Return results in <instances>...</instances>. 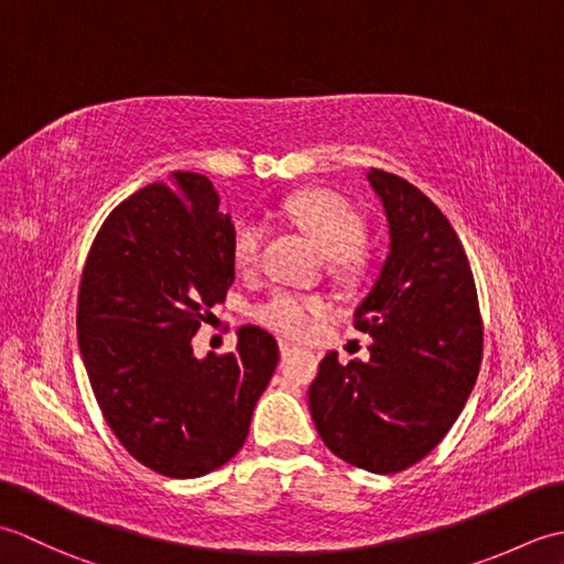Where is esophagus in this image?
<instances>
[{
    "label": "esophagus",
    "instance_id": "esophagus-1",
    "mask_svg": "<svg viewBox=\"0 0 564 564\" xmlns=\"http://www.w3.org/2000/svg\"><path fill=\"white\" fill-rule=\"evenodd\" d=\"M279 349H281V356H283V358H285V356H291V354H295V351H297L293 344H289V341H283V339L279 341Z\"/></svg>",
    "mask_w": 564,
    "mask_h": 564
}]
</instances>
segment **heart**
Instances as JSON below:
<instances>
[{
  "instance_id": "heart-1",
  "label": "heart",
  "mask_w": 564,
  "mask_h": 564,
  "mask_svg": "<svg viewBox=\"0 0 564 564\" xmlns=\"http://www.w3.org/2000/svg\"><path fill=\"white\" fill-rule=\"evenodd\" d=\"M283 215L315 239L329 259V267L339 275L361 271L364 257V220L339 194L332 191H301L283 203ZM263 247V227L254 220H242L232 232V259L239 271H251L259 263ZM332 313L329 303L319 295H303L293 291H273L259 303L257 319L263 327L283 334V337H307L317 319Z\"/></svg>"
}]
</instances>
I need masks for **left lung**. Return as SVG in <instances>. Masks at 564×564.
Instances as JSON below:
<instances>
[{
    "instance_id": "left-lung-1",
    "label": "left lung",
    "mask_w": 564,
    "mask_h": 564,
    "mask_svg": "<svg viewBox=\"0 0 564 564\" xmlns=\"http://www.w3.org/2000/svg\"><path fill=\"white\" fill-rule=\"evenodd\" d=\"M388 215L390 254L354 327L370 361L322 358L310 414L325 446L361 470L390 475L448 434L482 361V317L470 261L448 218L404 178L370 170Z\"/></svg>"
}]
</instances>
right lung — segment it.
Returning <instances> with one entry per match:
<instances>
[{"instance_id":"obj_1","label":"right lung","mask_w":564,"mask_h":564,"mask_svg":"<svg viewBox=\"0 0 564 564\" xmlns=\"http://www.w3.org/2000/svg\"><path fill=\"white\" fill-rule=\"evenodd\" d=\"M208 176L174 172L116 206L94 237L77 339L101 414L123 448L166 477L218 470L245 446L279 344L254 325L232 354L191 339L235 281L230 215Z\"/></svg>"}]
</instances>
